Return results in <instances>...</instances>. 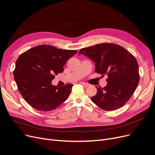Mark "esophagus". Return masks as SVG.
Masks as SVG:
<instances>
[{
	"label": "esophagus",
	"mask_w": 155,
	"mask_h": 155,
	"mask_svg": "<svg viewBox=\"0 0 155 155\" xmlns=\"http://www.w3.org/2000/svg\"><path fill=\"white\" fill-rule=\"evenodd\" d=\"M82 84L83 85H84L85 87H89V86H90V85H89L88 84L84 83V82H82Z\"/></svg>",
	"instance_id": "esophagus-1"
}]
</instances>
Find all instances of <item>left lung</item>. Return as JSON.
Instances as JSON below:
<instances>
[{
	"label": "left lung",
	"mask_w": 155,
	"mask_h": 155,
	"mask_svg": "<svg viewBox=\"0 0 155 155\" xmlns=\"http://www.w3.org/2000/svg\"><path fill=\"white\" fill-rule=\"evenodd\" d=\"M95 63V71L107 75V84L96 86L97 92L91 101L105 110L121 107L129 101L139 82V67L134 57L125 48L112 43H102L81 49ZM104 76V75H103Z\"/></svg>",
	"instance_id": "obj_1"
}]
</instances>
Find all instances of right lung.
<instances>
[{"label":"right lung","instance_id":"1","mask_svg":"<svg viewBox=\"0 0 155 155\" xmlns=\"http://www.w3.org/2000/svg\"><path fill=\"white\" fill-rule=\"evenodd\" d=\"M75 50L58 49L50 45L32 48L21 54L15 63L14 77L24 99L41 111L56 109L66 101L73 85H53L54 75L63 71L67 60Z\"/></svg>","mask_w":155,"mask_h":155}]
</instances>
